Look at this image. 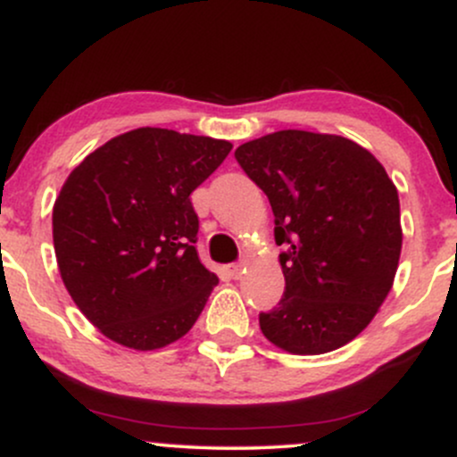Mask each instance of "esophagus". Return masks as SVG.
I'll use <instances>...</instances> for the list:
<instances>
[{
	"mask_svg": "<svg viewBox=\"0 0 457 457\" xmlns=\"http://www.w3.org/2000/svg\"><path fill=\"white\" fill-rule=\"evenodd\" d=\"M228 272H229V277H232V279H240V277H243V272H245V264H232L228 269Z\"/></svg>",
	"mask_w": 457,
	"mask_h": 457,
	"instance_id": "esophagus-1",
	"label": "esophagus"
}]
</instances>
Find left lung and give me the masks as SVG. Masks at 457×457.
<instances>
[{"label": "left lung", "instance_id": "1", "mask_svg": "<svg viewBox=\"0 0 457 457\" xmlns=\"http://www.w3.org/2000/svg\"><path fill=\"white\" fill-rule=\"evenodd\" d=\"M269 197L286 292L260 328L290 354H324L374 320L402 253L400 197L380 161L342 135L277 130L234 152Z\"/></svg>", "mask_w": 457, "mask_h": 457}]
</instances>
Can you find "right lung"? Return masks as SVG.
Returning a JSON list of instances; mask_svg holds the SVG:
<instances>
[{"instance_id": "obj_1", "label": "right lung", "mask_w": 457, "mask_h": 457, "mask_svg": "<svg viewBox=\"0 0 457 457\" xmlns=\"http://www.w3.org/2000/svg\"><path fill=\"white\" fill-rule=\"evenodd\" d=\"M232 144L170 129H135L87 154L54 206L62 281L107 339L159 350L191 330L219 277L195 251L191 193Z\"/></svg>"}]
</instances>
